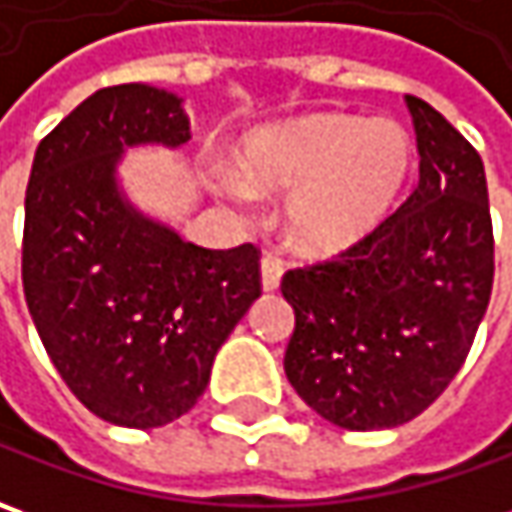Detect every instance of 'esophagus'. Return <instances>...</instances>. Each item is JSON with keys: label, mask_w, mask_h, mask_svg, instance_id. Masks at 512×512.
Segmentation results:
<instances>
[{"label": "esophagus", "mask_w": 512, "mask_h": 512, "mask_svg": "<svg viewBox=\"0 0 512 512\" xmlns=\"http://www.w3.org/2000/svg\"><path fill=\"white\" fill-rule=\"evenodd\" d=\"M283 278V263L278 257H263L260 260V283H263V292H275Z\"/></svg>", "instance_id": "34e87169"}]
</instances>
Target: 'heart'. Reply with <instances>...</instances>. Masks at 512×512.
Listing matches in <instances>:
<instances>
[{"label": "heart", "instance_id": "b5f03b06", "mask_svg": "<svg viewBox=\"0 0 512 512\" xmlns=\"http://www.w3.org/2000/svg\"><path fill=\"white\" fill-rule=\"evenodd\" d=\"M410 134L395 120L315 114L260 128L243 148V174L226 171L234 203L252 187L292 191L286 229L306 252H344L372 234L395 206L412 171Z\"/></svg>", "mask_w": 512, "mask_h": 512}]
</instances>
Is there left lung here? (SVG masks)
<instances>
[{
    "instance_id": "left-lung-1",
    "label": "left lung",
    "mask_w": 512,
    "mask_h": 512,
    "mask_svg": "<svg viewBox=\"0 0 512 512\" xmlns=\"http://www.w3.org/2000/svg\"><path fill=\"white\" fill-rule=\"evenodd\" d=\"M418 186L335 260L289 269L283 369L321 418L389 430L427 410L464 364L493 292V223L478 151L430 102L407 97Z\"/></svg>"
}]
</instances>
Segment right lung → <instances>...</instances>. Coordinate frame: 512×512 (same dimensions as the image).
<instances>
[{
  "instance_id": "1",
  "label": "right lung",
  "mask_w": 512,
  "mask_h": 512,
  "mask_svg": "<svg viewBox=\"0 0 512 512\" xmlns=\"http://www.w3.org/2000/svg\"><path fill=\"white\" fill-rule=\"evenodd\" d=\"M189 140L183 97L143 82L102 88L39 143L25 191L22 286L36 332L68 389L120 427L186 415L260 298L252 243L194 246L120 189L128 148Z\"/></svg>"
}]
</instances>
